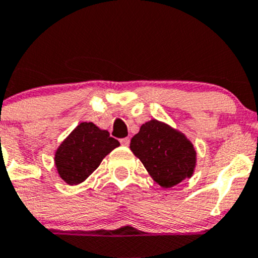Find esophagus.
<instances>
[{"instance_id":"34e87169","label":"esophagus","mask_w":258,"mask_h":258,"mask_svg":"<svg viewBox=\"0 0 258 258\" xmlns=\"http://www.w3.org/2000/svg\"><path fill=\"white\" fill-rule=\"evenodd\" d=\"M120 144H122L123 146H128L130 145V139L128 138L120 139Z\"/></svg>"}]
</instances>
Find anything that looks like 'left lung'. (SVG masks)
<instances>
[{"mask_svg":"<svg viewBox=\"0 0 258 258\" xmlns=\"http://www.w3.org/2000/svg\"><path fill=\"white\" fill-rule=\"evenodd\" d=\"M130 149L141 161L153 180L162 187H172L191 177L197 152L184 134L152 119L131 139Z\"/></svg>","mask_w":258,"mask_h":258,"instance_id":"obj_1","label":"left lung"}]
</instances>
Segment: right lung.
I'll use <instances>...</instances> for the list:
<instances>
[{"label":"right lung","instance_id":"add662e5","mask_svg":"<svg viewBox=\"0 0 258 258\" xmlns=\"http://www.w3.org/2000/svg\"><path fill=\"white\" fill-rule=\"evenodd\" d=\"M117 146L119 141L110 138L108 131L100 130L92 122H82L55 153L57 172L67 184H81Z\"/></svg>","mask_w":258,"mask_h":258}]
</instances>
